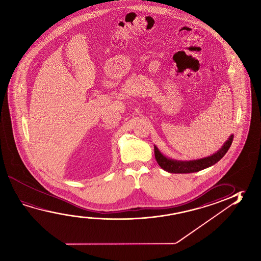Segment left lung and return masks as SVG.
I'll return each instance as SVG.
<instances>
[{"label":"left lung","instance_id":"left-lung-1","mask_svg":"<svg viewBox=\"0 0 261 261\" xmlns=\"http://www.w3.org/2000/svg\"><path fill=\"white\" fill-rule=\"evenodd\" d=\"M233 138H234V136L231 135L228 140L225 143V145H223L221 149L218 150L217 153L210 155L208 158H202L198 160L187 161V162L172 160V159L164 156L159 152V150L158 149V147L155 145H154V156H155L158 165L166 171L170 172V173H179V174L198 172L218 163L226 154L227 150L229 149L231 144L233 142Z\"/></svg>","mask_w":261,"mask_h":261}]
</instances>
